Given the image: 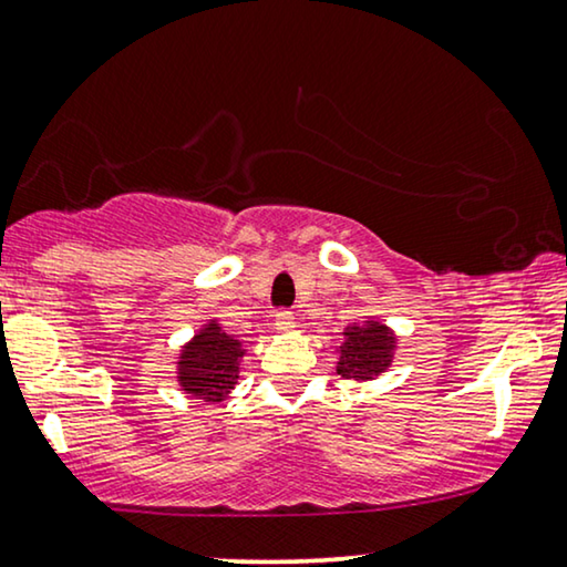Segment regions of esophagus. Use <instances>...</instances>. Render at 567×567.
<instances>
[{
  "label": "esophagus",
  "mask_w": 567,
  "mask_h": 567,
  "mask_svg": "<svg viewBox=\"0 0 567 567\" xmlns=\"http://www.w3.org/2000/svg\"><path fill=\"white\" fill-rule=\"evenodd\" d=\"M276 330L281 332H289L293 328V312H289V309H281V312L276 315Z\"/></svg>",
  "instance_id": "34e87169"
}]
</instances>
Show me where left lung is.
<instances>
[{"label": "left lung", "mask_w": 567, "mask_h": 567, "mask_svg": "<svg viewBox=\"0 0 567 567\" xmlns=\"http://www.w3.org/2000/svg\"><path fill=\"white\" fill-rule=\"evenodd\" d=\"M346 343L340 346L338 374L346 379H374L390 367L394 336L382 322H363L346 328Z\"/></svg>", "instance_id": "obj_1"}]
</instances>
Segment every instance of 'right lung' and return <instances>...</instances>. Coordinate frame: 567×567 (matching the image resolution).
<instances>
[{"mask_svg": "<svg viewBox=\"0 0 567 567\" xmlns=\"http://www.w3.org/2000/svg\"><path fill=\"white\" fill-rule=\"evenodd\" d=\"M243 343L227 336L219 322L212 320L188 346L177 361V382L190 398L204 402H221L235 390L243 359Z\"/></svg>", "mask_w": 567, "mask_h": 567, "instance_id": "1", "label": "right lung"}]
</instances>
